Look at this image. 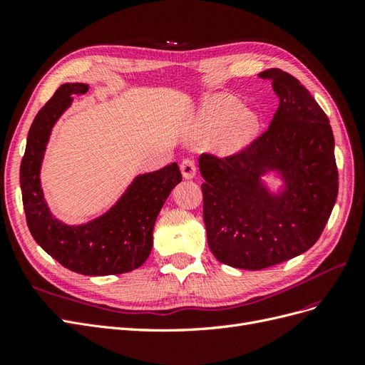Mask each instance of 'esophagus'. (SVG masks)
I'll return each instance as SVG.
<instances>
[{"mask_svg":"<svg viewBox=\"0 0 365 365\" xmlns=\"http://www.w3.org/2000/svg\"><path fill=\"white\" fill-rule=\"evenodd\" d=\"M196 170H197V168H196V161L195 160H192V158L182 160V163H181V172H182V176H184L185 180L193 178V176L196 175Z\"/></svg>","mask_w":365,"mask_h":365,"instance_id":"1","label":"esophagus"}]
</instances>
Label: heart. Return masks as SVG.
Listing matches in <instances>:
<instances>
[{"mask_svg": "<svg viewBox=\"0 0 365 365\" xmlns=\"http://www.w3.org/2000/svg\"><path fill=\"white\" fill-rule=\"evenodd\" d=\"M230 96H213L202 103L197 114V128L205 134H217L222 130V146L236 150L254 137L259 129V117Z\"/></svg>", "mask_w": 365, "mask_h": 365, "instance_id": "1", "label": "heart"}]
</instances>
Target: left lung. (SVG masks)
<instances>
[{
	"label": "left lung",
	"mask_w": 365,
	"mask_h": 365,
	"mask_svg": "<svg viewBox=\"0 0 365 365\" xmlns=\"http://www.w3.org/2000/svg\"><path fill=\"white\" fill-rule=\"evenodd\" d=\"M280 103L269 128L227 157L202 153L204 222L215 257L240 269H264L311 248L338 195L335 140L315 98L289 73L269 68ZM279 170L287 182L272 197L259 181Z\"/></svg>",
	"instance_id": "8db88e82"
}]
</instances>
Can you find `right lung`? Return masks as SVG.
<instances>
[{"mask_svg":"<svg viewBox=\"0 0 365 365\" xmlns=\"http://www.w3.org/2000/svg\"><path fill=\"white\" fill-rule=\"evenodd\" d=\"M88 85L65 83L43 105L30 126L19 182L30 233L62 267L83 275H113L140 268L152 250V231L163 204L182 175L176 163L140 175L120 201L85 225H65L54 219L43 200L39 170L53 125Z\"/></svg>","mask_w":365,"mask_h":365,"instance_id":"obj_1","label":"right lung"}]
</instances>
